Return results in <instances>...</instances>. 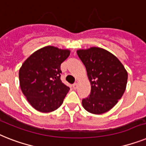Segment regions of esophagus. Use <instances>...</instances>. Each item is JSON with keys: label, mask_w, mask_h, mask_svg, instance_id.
Segmentation results:
<instances>
[{"label": "esophagus", "mask_w": 146, "mask_h": 146, "mask_svg": "<svg viewBox=\"0 0 146 146\" xmlns=\"http://www.w3.org/2000/svg\"><path fill=\"white\" fill-rule=\"evenodd\" d=\"M78 83H75V84H73V88H74V90H76V89L78 88Z\"/></svg>", "instance_id": "34e87169"}]
</instances>
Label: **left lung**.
Masks as SVG:
<instances>
[{"label":"left lung","mask_w":146,"mask_h":146,"mask_svg":"<svg viewBox=\"0 0 146 146\" xmlns=\"http://www.w3.org/2000/svg\"><path fill=\"white\" fill-rule=\"evenodd\" d=\"M86 67L90 84V96L82 100L83 107L93 114L109 111L123 96L127 72L119 59L105 49L92 47L77 50Z\"/></svg>","instance_id":"1"}]
</instances>
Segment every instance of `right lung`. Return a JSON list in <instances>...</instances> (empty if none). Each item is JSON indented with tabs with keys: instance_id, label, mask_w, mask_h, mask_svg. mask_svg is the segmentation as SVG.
<instances>
[{
	"instance_id": "obj_1",
	"label": "right lung",
	"mask_w": 146,
	"mask_h": 146,
	"mask_svg": "<svg viewBox=\"0 0 146 146\" xmlns=\"http://www.w3.org/2000/svg\"><path fill=\"white\" fill-rule=\"evenodd\" d=\"M70 50L46 46L35 51L19 69V84L33 108L50 113L62 105L69 87L60 79V66Z\"/></svg>"
}]
</instances>
